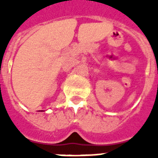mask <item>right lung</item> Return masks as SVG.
<instances>
[{"label":"right lung","mask_w":158,"mask_h":158,"mask_svg":"<svg viewBox=\"0 0 158 158\" xmlns=\"http://www.w3.org/2000/svg\"><path fill=\"white\" fill-rule=\"evenodd\" d=\"M39 112H43V111H39Z\"/></svg>","instance_id":"add662e5"}]
</instances>
